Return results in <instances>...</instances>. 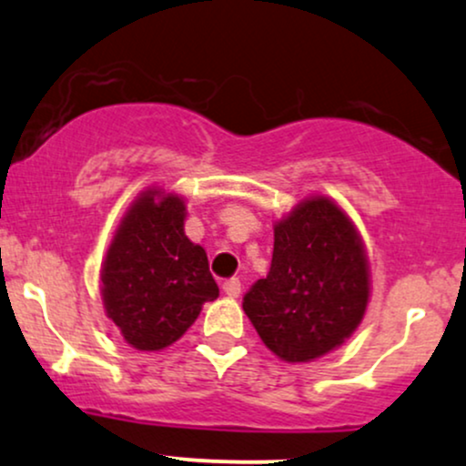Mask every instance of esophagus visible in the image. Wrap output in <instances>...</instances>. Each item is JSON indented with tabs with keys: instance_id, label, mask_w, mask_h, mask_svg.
Masks as SVG:
<instances>
[{
	"instance_id": "34e87169",
	"label": "esophagus",
	"mask_w": 466,
	"mask_h": 466,
	"mask_svg": "<svg viewBox=\"0 0 466 466\" xmlns=\"http://www.w3.org/2000/svg\"><path fill=\"white\" fill-rule=\"evenodd\" d=\"M223 293L228 297H238L240 295V279L238 278H229L223 282Z\"/></svg>"
}]
</instances>
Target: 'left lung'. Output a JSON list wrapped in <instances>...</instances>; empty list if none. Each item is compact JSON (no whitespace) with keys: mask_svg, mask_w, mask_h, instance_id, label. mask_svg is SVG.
<instances>
[{"mask_svg":"<svg viewBox=\"0 0 466 466\" xmlns=\"http://www.w3.org/2000/svg\"><path fill=\"white\" fill-rule=\"evenodd\" d=\"M367 301L360 237L339 206L315 198L276 226L268 276L251 284L243 310L273 354L308 362L350 339Z\"/></svg>","mask_w":466,"mask_h":466,"instance_id":"obj_1","label":"left lung"}]
</instances>
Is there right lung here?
Masks as SVG:
<instances>
[{"instance_id":"1","label":"right lung","mask_w":466,"mask_h":466,"mask_svg":"<svg viewBox=\"0 0 466 466\" xmlns=\"http://www.w3.org/2000/svg\"><path fill=\"white\" fill-rule=\"evenodd\" d=\"M184 210L176 195L147 190L123 217L106 254V312L123 339L141 351L176 343L204 301L218 297L208 256L184 234Z\"/></svg>"}]
</instances>
